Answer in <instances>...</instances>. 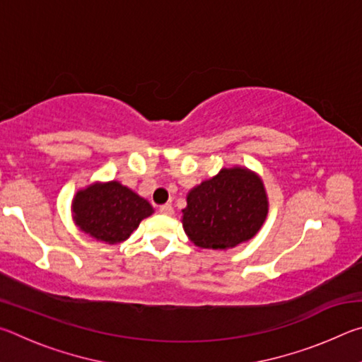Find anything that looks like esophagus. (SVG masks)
<instances>
[{"mask_svg":"<svg viewBox=\"0 0 362 362\" xmlns=\"http://www.w3.org/2000/svg\"><path fill=\"white\" fill-rule=\"evenodd\" d=\"M159 212H161L163 216H173L174 207H173V204H163V206H159Z\"/></svg>","mask_w":362,"mask_h":362,"instance_id":"obj_1","label":"esophagus"}]
</instances>
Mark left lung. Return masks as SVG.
I'll return each instance as SVG.
<instances>
[{"label":"left lung","mask_w":362,"mask_h":362,"mask_svg":"<svg viewBox=\"0 0 362 362\" xmlns=\"http://www.w3.org/2000/svg\"><path fill=\"white\" fill-rule=\"evenodd\" d=\"M182 214L183 230L194 246L228 250L260 231L268 216V194L254 170L222 168L189 189Z\"/></svg>","instance_id":"8db88e82"}]
</instances>
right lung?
<instances>
[{
  "mask_svg": "<svg viewBox=\"0 0 362 362\" xmlns=\"http://www.w3.org/2000/svg\"><path fill=\"white\" fill-rule=\"evenodd\" d=\"M155 212L142 196L118 180L79 188L71 201L73 222L95 241L119 244Z\"/></svg>",
  "mask_w": 362,
  "mask_h": 362,
  "instance_id": "obj_1",
  "label": "right lung"
}]
</instances>
